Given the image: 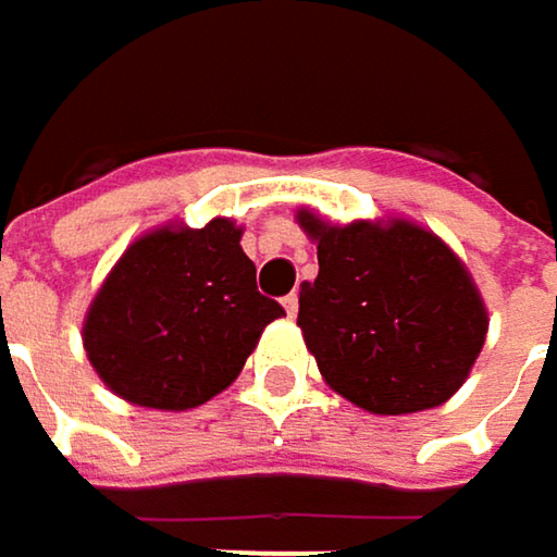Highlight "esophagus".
Returning a JSON list of instances; mask_svg holds the SVG:
<instances>
[{
	"instance_id": "obj_1",
	"label": "esophagus",
	"mask_w": 557,
	"mask_h": 557,
	"mask_svg": "<svg viewBox=\"0 0 557 557\" xmlns=\"http://www.w3.org/2000/svg\"><path fill=\"white\" fill-rule=\"evenodd\" d=\"M283 309H286V315L293 319V315L299 312V296H296V293H289V296H283Z\"/></svg>"
}]
</instances>
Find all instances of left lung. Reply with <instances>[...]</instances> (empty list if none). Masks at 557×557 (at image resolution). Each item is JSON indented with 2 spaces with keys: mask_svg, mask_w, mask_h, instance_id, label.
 Returning a JSON list of instances; mask_svg holds the SVG:
<instances>
[{
  "mask_svg": "<svg viewBox=\"0 0 557 557\" xmlns=\"http://www.w3.org/2000/svg\"><path fill=\"white\" fill-rule=\"evenodd\" d=\"M296 219L319 248L296 325L325 384L377 416L445 403L487 338L484 299L455 251L403 219L329 225L309 209Z\"/></svg>",
  "mask_w": 557,
  "mask_h": 557,
  "instance_id": "left-lung-1",
  "label": "left lung"
}]
</instances>
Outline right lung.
Wrapping results in <instances>:
<instances>
[{
	"mask_svg": "<svg viewBox=\"0 0 557 557\" xmlns=\"http://www.w3.org/2000/svg\"><path fill=\"white\" fill-rule=\"evenodd\" d=\"M242 228L141 235L99 286L83 345L102 384L148 409H193L228 387L283 306L258 293Z\"/></svg>",
	"mask_w": 557,
	"mask_h": 557,
	"instance_id": "right-lung-1",
	"label": "right lung"
}]
</instances>
